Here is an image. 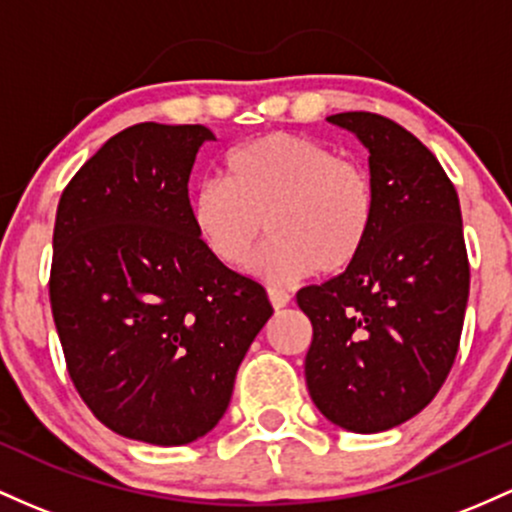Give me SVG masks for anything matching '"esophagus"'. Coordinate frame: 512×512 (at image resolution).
<instances>
[{
  "label": "esophagus",
  "instance_id": "34e87169",
  "mask_svg": "<svg viewBox=\"0 0 512 512\" xmlns=\"http://www.w3.org/2000/svg\"><path fill=\"white\" fill-rule=\"evenodd\" d=\"M268 300H271L273 309H283L290 304V292L280 290V287H268Z\"/></svg>",
  "mask_w": 512,
  "mask_h": 512
}]
</instances>
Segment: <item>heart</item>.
I'll use <instances>...</instances> for the list:
<instances>
[{
    "label": "heart",
    "instance_id": "1",
    "mask_svg": "<svg viewBox=\"0 0 512 512\" xmlns=\"http://www.w3.org/2000/svg\"><path fill=\"white\" fill-rule=\"evenodd\" d=\"M225 181L195 186L188 217L205 249L239 268L273 234L254 268L271 283L336 275L363 256L377 217V193L363 164L307 137L273 132L225 157Z\"/></svg>",
    "mask_w": 512,
    "mask_h": 512
}]
</instances>
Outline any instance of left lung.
<instances>
[{"mask_svg": "<svg viewBox=\"0 0 512 512\" xmlns=\"http://www.w3.org/2000/svg\"><path fill=\"white\" fill-rule=\"evenodd\" d=\"M331 123L370 149L377 217L348 271L297 292L312 321L304 377L317 409L353 433H380L423 411L450 375L469 297L462 210L435 154L367 111Z\"/></svg>", "mask_w": 512, "mask_h": 512, "instance_id": "8db88e82", "label": "left lung"}]
</instances>
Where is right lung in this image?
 I'll return each mask as SVG.
<instances>
[{
  "mask_svg": "<svg viewBox=\"0 0 512 512\" xmlns=\"http://www.w3.org/2000/svg\"><path fill=\"white\" fill-rule=\"evenodd\" d=\"M205 125L118 132L62 191L50 307L74 389L113 433L186 445L217 426L273 307L188 217Z\"/></svg>",
  "mask_w": 512,
  "mask_h": 512,
  "instance_id": "obj_1",
  "label": "right lung"
}]
</instances>
